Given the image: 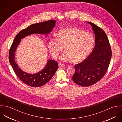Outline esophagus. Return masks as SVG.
<instances>
[{"mask_svg": "<svg viewBox=\"0 0 122 122\" xmlns=\"http://www.w3.org/2000/svg\"><path fill=\"white\" fill-rule=\"evenodd\" d=\"M58 66L59 67H63L65 66V64L61 63V62H59L58 63Z\"/></svg>", "mask_w": 122, "mask_h": 122, "instance_id": "34e87169", "label": "esophagus"}]
</instances>
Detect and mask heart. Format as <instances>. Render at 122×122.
<instances>
[{"mask_svg":"<svg viewBox=\"0 0 122 122\" xmlns=\"http://www.w3.org/2000/svg\"><path fill=\"white\" fill-rule=\"evenodd\" d=\"M95 43L93 35L90 32L75 28H66L59 30L56 39L48 43L49 50L52 56L56 59L65 47L66 50L61 59L65 62L73 60L80 63L84 60L91 52Z\"/></svg>","mask_w":122,"mask_h":122,"instance_id":"heart-1","label":"heart"}]
</instances>
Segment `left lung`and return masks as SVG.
Listing matches in <instances>:
<instances>
[{
  "label": "left lung",
  "mask_w": 122,
  "mask_h": 122,
  "mask_svg": "<svg viewBox=\"0 0 122 122\" xmlns=\"http://www.w3.org/2000/svg\"><path fill=\"white\" fill-rule=\"evenodd\" d=\"M95 36V45L92 53L84 60L74 66L73 81L82 87H88L99 81L108 69L112 56V50L105 32L92 23Z\"/></svg>",
  "instance_id": "8db88e82"
}]
</instances>
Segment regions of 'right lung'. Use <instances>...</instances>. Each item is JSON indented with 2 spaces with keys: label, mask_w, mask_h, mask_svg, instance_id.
<instances>
[{
  "label": "right lung",
  "mask_w": 122,
  "mask_h": 122,
  "mask_svg": "<svg viewBox=\"0 0 122 122\" xmlns=\"http://www.w3.org/2000/svg\"><path fill=\"white\" fill-rule=\"evenodd\" d=\"M55 24V20H50L30 25L16 35L9 49V60L15 73L21 81L29 86L38 87L47 83L58 68V63L55 60L50 59L44 69L40 72L34 74L25 73L19 68L15 62V52L16 48L21 40L27 36L35 33L48 35L53 30Z\"/></svg>",
  "instance_id": "1"
}]
</instances>
